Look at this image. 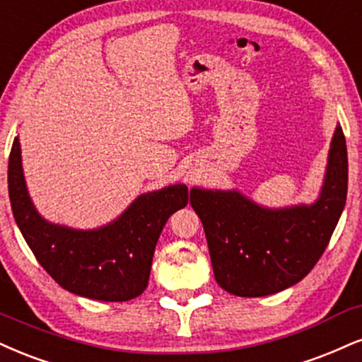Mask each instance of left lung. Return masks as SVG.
I'll return each instance as SVG.
<instances>
[{
  "label": "left lung",
  "mask_w": 362,
  "mask_h": 362,
  "mask_svg": "<svg viewBox=\"0 0 362 362\" xmlns=\"http://www.w3.org/2000/svg\"><path fill=\"white\" fill-rule=\"evenodd\" d=\"M221 288L264 297L303 280L320 259L347 197V148L341 124L330 141L320 195L310 206L269 209L238 190L192 189Z\"/></svg>",
  "instance_id": "1"
}]
</instances>
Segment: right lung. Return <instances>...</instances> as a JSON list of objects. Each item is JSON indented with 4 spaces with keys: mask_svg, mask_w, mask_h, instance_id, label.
I'll return each mask as SVG.
<instances>
[{
    "mask_svg": "<svg viewBox=\"0 0 362 362\" xmlns=\"http://www.w3.org/2000/svg\"><path fill=\"white\" fill-rule=\"evenodd\" d=\"M8 190L16 224L43 269L67 291L103 302H126L145 291L160 233L194 194L184 184L141 194L117 219L98 229L52 224L28 195L18 136L8 162Z\"/></svg>",
    "mask_w": 362,
    "mask_h": 362,
    "instance_id": "add662e5",
    "label": "right lung"
}]
</instances>
